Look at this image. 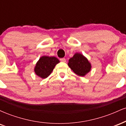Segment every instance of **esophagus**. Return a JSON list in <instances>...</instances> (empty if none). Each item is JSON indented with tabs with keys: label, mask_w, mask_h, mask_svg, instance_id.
Returning <instances> with one entry per match:
<instances>
[{
	"label": "esophagus",
	"mask_w": 126,
	"mask_h": 126,
	"mask_svg": "<svg viewBox=\"0 0 126 126\" xmlns=\"http://www.w3.org/2000/svg\"><path fill=\"white\" fill-rule=\"evenodd\" d=\"M60 61L62 62H64V63H65V62H66V59L62 58V59H60Z\"/></svg>",
	"instance_id": "34e87169"
}]
</instances>
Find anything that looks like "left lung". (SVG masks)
<instances>
[{"label": "left lung", "instance_id": "left-lung-1", "mask_svg": "<svg viewBox=\"0 0 126 126\" xmlns=\"http://www.w3.org/2000/svg\"><path fill=\"white\" fill-rule=\"evenodd\" d=\"M68 66L78 76H85L91 71V64L88 59L81 53H76L69 60Z\"/></svg>", "mask_w": 126, "mask_h": 126}]
</instances>
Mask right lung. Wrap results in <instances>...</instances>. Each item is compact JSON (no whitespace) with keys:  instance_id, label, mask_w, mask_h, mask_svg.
<instances>
[{"instance_id":"right-lung-1","label":"right lung","mask_w":126,"mask_h":126,"mask_svg":"<svg viewBox=\"0 0 126 126\" xmlns=\"http://www.w3.org/2000/svg\"><path fill=\"white\" fill-rule=\"evenodd\" d=\"M60 61L57 58L43 56L40 58L34 67V72L42 79H46L50 76L56 65Z\"/></svg>"}]
</instances>
